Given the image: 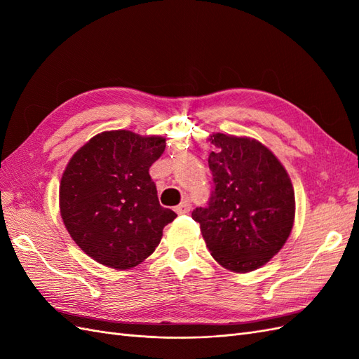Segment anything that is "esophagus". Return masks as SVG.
<instances>
[{"label":"esophagus","mask_w":359,"mask_h":359,"mask_svg":"<svg viewBox=\"0 0 359 359\" xmlns=\"http://www.w3.org/2000/svg\"><path fill=\"white\" fill-rule=\"evenodd\" d=\"M190 210H191V203H190V201H189V199L182 201V202L177 206V208H175L177 214H187Z\"/></svg>","instance_id":"34e87169"}]
</instances>
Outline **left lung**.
<instances>
[{
    "mask_svg": "<svg viewBox=\"0 0 359 359\" xmlns=\"http://www.w3.org/2000/svg\"><path fill=\"white\" fill-rule=\"evenodd\" d=\"M208 157V206L191 212L211 256L235 273L265 265L285 245L295 219L286 169L256 139L215 133Z\"/></svg>",
    "mask_w": 359,
    "mask_h": 359,
    "instance_id": "8db88e82",
    "label": "left lung"
}]
</instances>
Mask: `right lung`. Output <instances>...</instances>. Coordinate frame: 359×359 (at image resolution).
<instances>
[{
	"label": "right lung",
	"instance_id": "right-lung-1",
	"mask_svg": "<svg viewBox=\"0 0 359 359\" xmlns=\"http://www.w3.org/2000/svg\"><path fill=\"white\" fill-rule=\"evenodd\" d=\"M161 136L103 132L74 153L60 184V211L73 241L95 262L128 269L153 255L177 214L158 203L149 168Z\"/></svg>",
	"mask_w": 359,
	"mask_h": 359
}]
</instances>
